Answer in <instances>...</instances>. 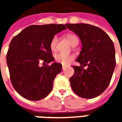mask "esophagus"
<instances>
[{"label":"esophagus","mask_w":122,"mask_h":122,"mask_svg":"<svg viewBox=\"0 0 122 122\" xmlns=\"http://www.w3.org/2000/svg\"><path fill=\"white\" fill-rule=\"evenodd\" d=\"M65 68H66V67L64 66H62V70H65Z\"/></svg>","instance_id":"1"}]
</instances>
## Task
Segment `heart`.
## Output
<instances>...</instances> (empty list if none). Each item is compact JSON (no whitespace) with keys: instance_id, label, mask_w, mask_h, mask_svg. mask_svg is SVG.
Masks as SVG:
<instances>
[{"instance_id":"heart-1","label":"heart","mask_w":122,"mask_h":122,"mask_svg":"<svg viewBox=\"0 0 122 122\" xmlns=\"http://www.w3.org/2000/svg\"><path fill=\"white\" fill-rule=\"evenodd\" d=\"M66 37L72 45L79 43V38L77 37V36L74 35V34L68 33L66 35ZM56 44H57V37L54 36L52 38V39L50 42V49L51 51L56 50ZM74 58H75L74 56L72 54H64L60 53V54H57L55 55V60L57 62L62 64L63 65L68 64L71 61H73Z\"/></svg>"}]
</instances>
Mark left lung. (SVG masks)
I'll use <instances>...</instances> for the list:
<instances>
[{"mask_svg":"<svg viewBox=\"0 0 122 122\" xmlns=\"http://www.w3.org/2000/svg\"><path fill=\"white\" fill-rule=\"evenodd\" d=\"M69 30L80 38L82 49L73 66L74 75L70 78L73 92L84 98L101 95L109 86L115 67L114 45L109 35L100 28L87 24H66ZM88 68L84 69L83 67Z\"/></svg>","mask_w":122,"mask_h":122,"instance_id":"8db88e82","label":"left lung"}]
</instances>
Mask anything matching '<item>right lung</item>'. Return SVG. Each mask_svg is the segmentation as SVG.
Segmentation results:
<instances>
[{"mask_svg": "<svg viewBox=\"0 0 122 122\" xmlns=\"http://www.w3.org/2000/svg\"><path fill=\"white\" fill-rule=\"evenodd\" d=\"M66 29L63 24L32 25L14 36L9 44L7 63L12 85L17 92L30 101H39L51 92L62 64L54 61L50 42ZM41 61L45 65L39 66Z\"/></svg>", "mask_w": 122, "mask_h": 122, "instance_id": "right-lung-1", "label": "right lung"}]
</instances>
